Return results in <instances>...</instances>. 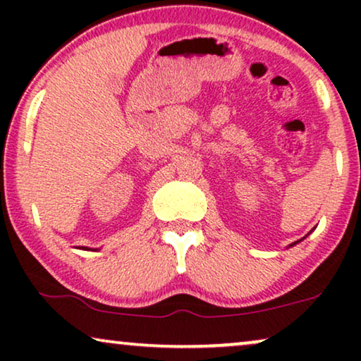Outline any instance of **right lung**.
<instances>
[{"mask_svg": "<svg viewBox=\"0 0 361 361\" xmlns=\"http://www.w3.org/2000/svg\"><path fill=\"white\" fill-rule=\"evenodd\" d=\"M85 250H87V248H85Z\"/></svg>", "mask_w": 361, "mask_h": 361, "instance_id": "obj_1", "label": "right lung"}]
</instances>
